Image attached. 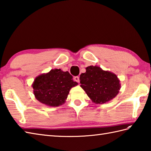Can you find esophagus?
I'll use <instances>...</instances> for the list:
<instances>
[{
	"label": "esophagus",
	"mask_w": 151,
	"mask_h": 151,
	"mask_svg": "<svg viewBox=\"0 0 151 151\" xmlns=\"http://www.w3.org/2000/svg\"><path fill=\"white\" fill-rule=\"evenodd\" d=\"M74 81H76V82H78V83H79V82H80V78H79V76H75V77H74Z\"/></svg>",
	"instance_id": "obj_1"
}]
</instances>
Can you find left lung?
Masks as SVG:
<instances>
[{
	"instance_id": "obj_1",
	"label": "left lung",
	"mask_w": 151,
	"mask_h": 151,
	"mask_svg": "<svg viewBox=\"0 0 151 151\" xmlns=\"http://www.w3.org/2000/svg\"><path fill=\"white\" fill-rule=\"evenodd\" d=\"M80 76L81 87L93 102L104 104L115 98L121 89L117 76L97 65L88 66Z\"/></svg>"
}]
</instances>
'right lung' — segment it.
I'll list each match as a JSON object with an SVG mask.
<instances>
[{
	"label": "right lung",
	"instance_id": "add662e5",
	"mask_svg": "<svg viewBox=\"0 0 151 151\" xmlns=\"http://www.w3.org/2000/svg\"><path fill=\"white\" fill-rule=\"evenodd\" d=\"M77 85L68 71L54 69L37 76L32 86L38 101L48 106L56 107L65 103L70 89Z\"/></svg>",
	"mask_w": 151,
	"mask_h": 151
}]
</instances>
